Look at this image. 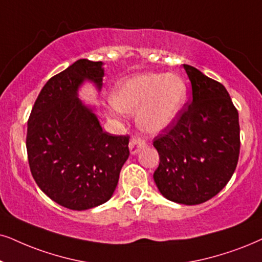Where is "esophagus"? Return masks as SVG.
I'll use <instances>...</instances> for the list:
<instances>
[{"label": "esophagus", "mask_w": 262, "mask_h": 262, "mask_svg": "<svg viewBox=\"0 0 262 262\" xmlns=\"http://www.w3.org/2000/svg\"><path fill=\"white\" fill-rule=\"evenodd\" d=\"M145 147V141L140 140L138 138H133L130 141H129V151H130L132 155H137L141 148Z\"/></svg>", "instance_id": "obj_1"}]
</instances>
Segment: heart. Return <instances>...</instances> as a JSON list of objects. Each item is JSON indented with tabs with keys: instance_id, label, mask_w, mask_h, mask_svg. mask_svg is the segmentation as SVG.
<instances>
[{
	"instance_id": "1",
	"label": "heart",
	"mask_w": 262,
	"mask_h": 262,
	"mask_svg": "<svg viewBox=\"0 0 262 262\" xmlns=\"http://www.w3.org/2000/svg\"><path fill=\"white\" fill-rule=\"evenodd\" d=\"M187 97L186 83L174 74H142L118 82L110 101L116 110L135 114L144 133L160 134L174 124Z\"/></svg>"
}]
</instances>
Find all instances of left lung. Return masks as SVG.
I'll list each match as a JSON object with an SVG mask.
<instances>
[{
  "mask_svg": "<svg viewBox=\"0 0 262 262\" xmlns=\"http://www.w3.org/2000/svg\"><path fill=\"white\" fill-rule=\"evenodd\" d=\"M187 106L163 134L155 138L160 165L154 174L162 196L196 205L217 194L232 178L239 156V122L226 88L190 65Z\"/></svg>",
  "mask_w": 262,
  "mask_h": 262,
  "instance_id": "8db88e82",
  "label": "left lung"
}]
</instances>
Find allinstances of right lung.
<instances>
[{"mask_svg":"<svg viewBox=\"0 0 262 262\" xmlns=\"http://www.w3.org/2000/svg\"><path fill=\"white\" fill-rule=\"evenodd\" d=\"M102 77L101 61H75L45 84L28 121L32 177L52 201L72 210L110 200L129 157V137L102 130L95 107L78 98L85 82L100 92Z\"/></svg>","mask_w":262,"mask_h":262,"instance_id":"add662e5","label":"right lung"}]
</instances>
